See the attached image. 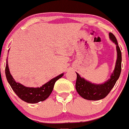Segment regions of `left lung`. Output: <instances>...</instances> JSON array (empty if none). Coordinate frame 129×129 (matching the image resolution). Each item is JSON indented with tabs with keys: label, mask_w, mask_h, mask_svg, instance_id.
Returning <instances> with one entry per match:
<instances>
[{
	"label": "left lung",
	"mask_w": 129,
	"mask_h": 129,
	"mask_svg": "<svg viewBox=\"0 0 129 129\" xmlns=\"http://www.w3.org/2000/svg\"><path fill=\"white\" fill-rule=\"evenodd\" d=\"M109 38L116 45L117 58L114 70L111 76V78L104 83L101 84H94L86 79L77 73L76 82V89L78 93L83 98L90 101H98L104 99L114 87L115 83L119 79L121 72L122 54L116 38L112 33H109Z\"/></svg>",
	"instance_id": "obj_1"
}]
</instances>
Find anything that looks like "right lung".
I'll return each instance as SVG.
<instances>
[{
    "label": "right lung",
    "instance_id": "right-lung-1",
    "mask_svg": "<svg viewBox=\"0 0 129 129\" xmlns=\"http://www.w3.org/2000/svg\"><path fill=\"white\" fill-rule=\"evenodd\" d=\"M63 73L57 76L55 78L51 79L50 81L43 84L40 87H26L20 83H17L13 78L12 76L9 71L8 61L7 59L6 66H5V76L8 83L11 86L13 91L18 95L20 99L23 101L31 104L38 103L40 101H43L47 99L53 89L55 82L58 79L61 78Z\"/></svg>",
    "mask_w": 129,
    "mask_h": 129
}]
</instances>
